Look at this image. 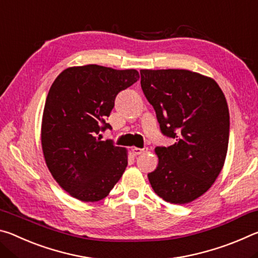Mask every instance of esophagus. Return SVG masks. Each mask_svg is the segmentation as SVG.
<instances>
[{"label": "esophagus", "instance_id": "obj_1", "mask_svg": "<svg viewBox=\"0 0 258 258\" xmlns=\"http://www.w3.org/2000/svg\"><path fill=\"white\" fill-rule=\"evenodd\" d=\"M148 151V148H137V147H133L132 148V152L134 156H138V155H142L145 154V152Z\"/></svg>", "mask_w": 258, "mask_h": 258}]
</instances>
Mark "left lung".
I'll list each match as a JSON object with an SVG mask.
<instances>
[{
  "label": "left lung",
  "instance_id": "obj_1",
  "mask_svg": "<svg viewBox=\"0 0 258 258\" xmlns=\"http://www.w3.org/2000/svg\"><path fill=\"white\" fill-rule=\"evenodd\" d=\"M141 87L164 135L176 139L157 147L158 166L148 174L152 189L171 204L203 196L224 166L230 116L221 87L211 77L186 69H141Z\"/></svg>",
  "mask_w": 258,
  "mask_h": 258
}]
</instances>
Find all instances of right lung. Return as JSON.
Instances as JSON below:
<instances>
[{
	"label": "right lung",
	"instance_id": "add662e5",
	"mask_svg": "<svg viewBox=\"0 0 258 258\" xmlns=\"http://www.w3.org/2000/svg\"><path fill=\"white\" fill-rule=\"evenodd\" d=\"M140 78L135 69L98 64L69 67L55 78L43 111L41 141L47 168L58 184L84 203L106 198L127 166V150L100 131L116 95Z\"/></svg>",
	"mask_w": 258,
	"mask_h": 258
}]
</instances>
